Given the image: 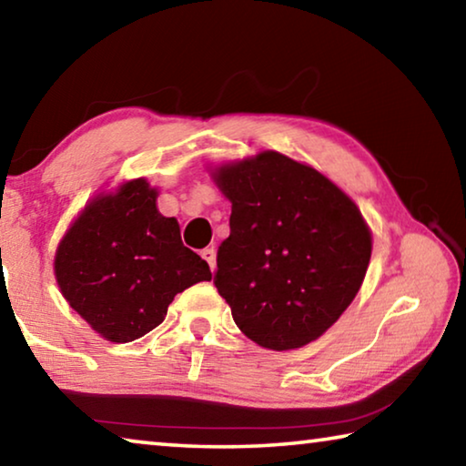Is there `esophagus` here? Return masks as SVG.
Wrapping results in <instances>:
<instances>
[{
	"label": "esophagus",
	"instance_id": "34e87169",
	"mask_svg": "<svg viewBox=\"0 0 466 466\" xmlns=\"http://www.w3.org/2000/svg\"><path fill=\"white\" fill-rule=\"evenodd\" d=\"M201 257L205 258V261H208L209 269H211V271H216V248H214V247L203 248V250H201Z\"/></svg>",
	"mask_w": 466,
	"mask_h": 466
}]
</instances>
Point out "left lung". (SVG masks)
Masks as SVG:
<instances>
[{"label": "left lung", "instance_id": "obj_1", "mask_svg": "<svg viewBox=\"0 0 466 466\" xmlns=\"http://www.w3.org/2000/svg\"><path fill=\"white\" fill-rule=\"evenodd\" d=\"M232 203L216 288L250 341L273 351L327 333L364 283L372 232L350 195L273 149L209 168Z\"/></svg>", "mask_w": 466, "mask_h": 466}]
</instances>
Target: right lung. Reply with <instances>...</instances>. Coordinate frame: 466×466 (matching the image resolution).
<instances>
[{"mask_svg":"<svg viewBox=\"0 0 466 466\" xmlns=\"http://www.w3.org/2000/svg\"><path fill=\"white\" fill-rule=\"evenodd\" d=\"M156 199L144 177L98 193L55 250L63 298L106 341L144 337L177 294L211 279L209 265L180 240L177 218L162 216Z\"/></svg>","mask_w":466,"mask_h":466,"instance_id":"right-lung-1","label":"right lung"}]
</instances>
